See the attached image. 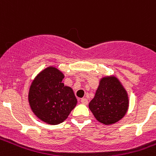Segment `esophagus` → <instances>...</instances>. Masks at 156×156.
Here are the masks:
<instances>
[{
	"instance_id": "34e87169",
	"label": "esophagus",
	"mask_w": 156,
	"mask_h": 156,
	"mask_svg": "<svg viewBox=\"0 0 156 156\" xmlns=\"http://www.w3.org/2000/svg\"><path fill=\"white\" fill-rule=\"evenodd\" d=\"M81 103L83 105H88V99H87V98H82Z\"/></svg>"
}]
</instances>
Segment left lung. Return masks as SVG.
<instances>
[{
    "instance_id": "left-lung-1",
    "label": "left lung",
    "mask_w": 156,
    "mask_h": 156,
    "mask_svg": "<svg viewBox=\"0 0 156 156\" xmlns=\"http://www.w3.org/2000/svg\"><path fill=\"white\" fill-rule=\"evenodd\" d=\"M88 107L98 122L104 124H115L127 113V92L116 77H104L100 79L94 98Z\"/></svg>"
}]
</instances>
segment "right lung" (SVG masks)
<instances>
[{
	"label": "right lung",
	"instance_id": "add662e5",
	"mask_svg": "<svg viewBox=\"0 0 156 156\" xmlns=\"http://www.w3.org/2000/svg\"><path fill=\"white\" fill-rule=\"evenodd\" d=\"M64 74L55 67H48L32 81L28 101L32 112L49 124L63 122L77 105L73 90L62 83Z\"/></svg>",
	"mask_w": 156,
	"mask_h": 156
}]
</instances>
